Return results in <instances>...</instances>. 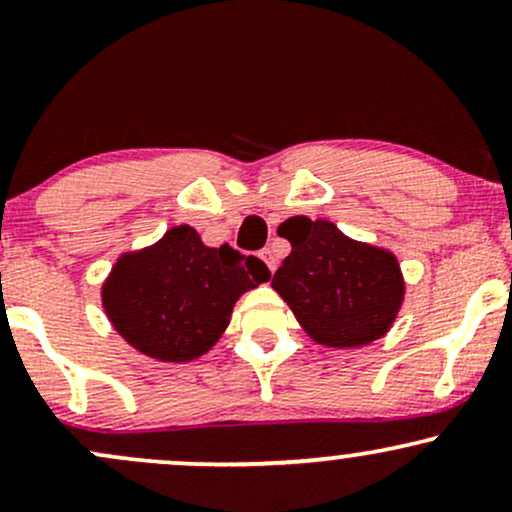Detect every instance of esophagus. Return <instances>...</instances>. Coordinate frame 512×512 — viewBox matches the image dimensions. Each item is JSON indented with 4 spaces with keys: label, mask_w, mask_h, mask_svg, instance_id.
<instances>
[{
    "label": "esophagus",
    "mask_w": 512,
    "mask_h": 512,
    "mask_svg": "<svg viewBox=\"0 0 512 512\" xmlns=\"http://www.w3.org/2000/svg\"><path fill=\"white\" fill-rule=\"evenodd\" d=\"M260 260L264 262V264H267V269H269V272H272L274 274V269H276V257H274V252L272 250H262L260 252Z\"/></svg>",
    "instance_id": "1"
}]
</instances>
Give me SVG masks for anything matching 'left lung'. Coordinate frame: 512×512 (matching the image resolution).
Listing matches in <instances>:
<instances>
[{"label":"left lung","mask_w":512,"mask_h":512,"mask_svg":"<svg viewBox=\"0 0 512 512\" xmlns=\"http://www.w3.org/2000/svg\"><path fill=\"white\" fill-rule=\"evenodd\" d=\"M279 236L291 243V255L272 276V289L315 344L358 349L390 332L407 293L395 252L308 216L281 223Z\"/></svg>","instance_id":"8db88e82"}]
</instances>
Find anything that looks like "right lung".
I'll use <instances>...</instances> for the list:
<instances>
[{
	"label": "right lung",
	"mask_w": 512,
	"mask_h": 512,
	"mask_svg": "<svg viewBox=\"0 0 512 512\" xmlns=\"http://www.w3.org/2000/svg\"><path fill=\"white\" fill-rule=\"evenodd\" d=\"M267 264L228 245L209 248L187 223L154 245L117 257L101 286L113 330L139 354L163 363L204 356L231 322L243 293L269 281Z\"/></svg>",
	"instance_id": "right-lung-1"
}]
</instances>
